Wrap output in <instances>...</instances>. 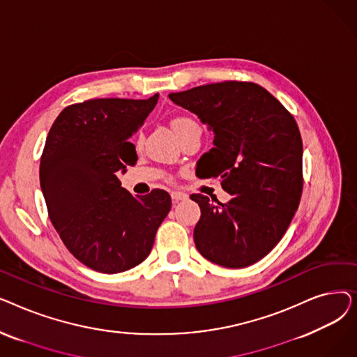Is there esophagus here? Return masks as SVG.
Listing matches in <instances>:
<instances>
[{"mask_svg": "<svg viewBox=\"0 0 357 357\" xmlns=\"http://www.w3.org/2000/svg\"><path fill=\"white\" fill-rule=\"evenodd\" d=\"M171 197H172V201L174 202H178V201H183V199H186V194H183V192H179V191H172L171 192Z\"/></svg>", "mask_w": 357, "mask_h": 357, "instance_id": "1", "label": "esophagus"}]
</instances>
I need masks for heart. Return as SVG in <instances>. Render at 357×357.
<instances>
[{
  "mask_svg": "<svg viewBox=\"0 0 357 357\" xmlns=\"http://www.w3.org/2000/svg\"><path fill=\"white\" fill-rule=\"evenodd\" d=\"M171 126L174 128L178 137L183 136L185 133H190V131H201V127L198 121L190 116H176L172 119ZM139 140H142V135L139 136Z\"/></svg>",
  "mask_w": 357,
  "mask_h": 357,
  "instance_id": "heart-1",
  "label": "heart"
}]
</instances>
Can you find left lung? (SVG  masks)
Instances as JSON below:
<instances>
[{
    "instance_id": "8db88e82",
    "label": "left lung",
    "mask_w": 357,
    "mask_h": 357,
    "mask_svg": "<svg viewBox=\"0 0 357 357\" xmlns=\"http://www.w3.org/2000/svg\"><path fill=\"white\" fill-rule=\"evenodd\" d=\"M214 131L198 160L201 178H220L233 198L192 194L201 218L198 252L224 268H246L282 238L303 194V140L291 112L264 86L224 81L169 93ZM198 171V166H197Z\"/></svg>"
}]
</instances>
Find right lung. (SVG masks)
Segmentation results:
<instances>
[{
	"mask_svg": "<svg viewBox=\"0 0 357 357\" xmlns=\"http://www.w3.org/2000/svg\"><path fill=\"white\" fill-rule=\"evenodd\" d=\"M97 98L72 104L54 120L40 158L49 218L66 249L101 273H120L149 256L171 195H131L117 172L137 160L131 135L158 102Z\"/></svg>",
	"mask_w": 357,
	"mask_h": 357,
	"instance_id": "1",
	"label": "right lung"
}]
</instances>
